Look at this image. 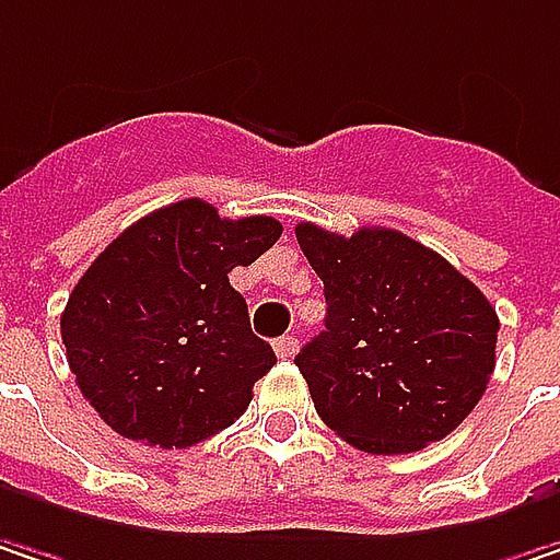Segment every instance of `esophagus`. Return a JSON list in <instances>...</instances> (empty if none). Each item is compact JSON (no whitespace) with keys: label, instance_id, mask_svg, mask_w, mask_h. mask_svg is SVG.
I'll return each instance as SVG.
<instances>
[{"label":"esophagus","instance_id":"34e87169","mask_svg":"<svg viewBox=\"0 0 560 560\" xmlns=\"http://www.w3.org/2000/svg\"><path fill=\"white\" fill-rule=\"evenodd\" d=\"M298 352V339L294 336H281V339H276V355L279 359H291Z\"/></svg>","mask_w":560,"mask_h":560}]
</instances>
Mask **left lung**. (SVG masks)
<instances>
[{"label": "left lung", "mask_w": 560, "mask_h": 560, "mask_svg": "<svg viewBox=\"0 0 560 560\" xmlns=\"http://www.w3.org/2000/svg\"><path fill=\"white\" fill-rule=\"evenodd\" d=\"M294 233L327 298V330L294 359L320 420L372 455L445 439L497 362L500 320L481 288L397 230Z\"/></svg>", "instance_id": "1"}]
</instances>
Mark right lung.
<instances>
[{
	"instance_id": "1",
	"label": "right lung",
	"mask_w": 560,
	"mask_h": 560,
	"mask_svg": "<svg viewBox=\"0 0 560 560\" xmlns=\"http://www.w3.org/2000/svg\"><path fill=\"white\" fill-rule=\"evenodd\" d=\"M281 236L276 218H221L201 198L130 224L77 281L60 336L95 413L160 448L228 430L276 352L249 330L230 272Z\"/></svg>"
}]
</instances>
